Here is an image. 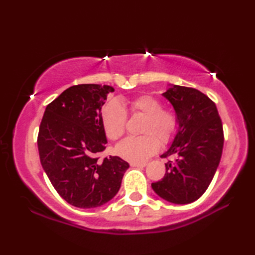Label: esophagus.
Returning <instances> with one entry per match:
<instances>
[{"label": "esophagus", "instance_id": "1", "mask_svg": "<svg viewBox=\"0 0 255 255\" xmlns=\"http://www.w3.org/2000/svg\"><path fill=\"white\" fill-rule=\"evenodd\" d=\"M130 165L131 166H141V167H143V166L147 165V163H145V162H130Z\"/></svg>", "mask_w": 255, "mask_h": 255}]
</instances>
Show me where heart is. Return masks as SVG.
Returning a JSON list of instances; mask_svg holds the SVG:
<instances>
[{"instance_id":"b5f03b06","label":"heart","mask_w":255,"mask_h":255,"mask_svg":"<svg viewBox=\"0 0 255 255\" xmlns=\"http://www.w3.org/2000/svg\"><path fill=\"white\" fill-rule=\"evenodd\" d=\"M129 110L133 115L145 117L139 137H128L119 142L116 152L125 160L142 162L160 148V141L171 142L178 130V117L174 111L162 107L160 100L152 95H140L129 101ZM102 124L106 136L118 140L126 131L127 113L116 101L110 102L102 110Z\"/></svg>"}]
</instances>
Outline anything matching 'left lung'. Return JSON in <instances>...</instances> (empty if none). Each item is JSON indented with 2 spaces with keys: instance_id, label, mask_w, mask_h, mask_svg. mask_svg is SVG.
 Instances as JSON below:
<instances>
[{
  "instance_id": "8db88e82",
  "label": "left lung",
  "mask_w": 255,
  "mask_h": 255,
  "mask_svg": "<svg viewBox=\"0 0 255 255\" xmlns=\"http://www.w3.org/2000/svg\"><path fill=\"white\" fill-rule=\"evenodd\" d=\"M163 95L178 117V130L170 149L161 158L165 175L151 184L153 191L173 204H189L208 188L223 154L224 129L215 103L202 92L173 85Z\"/></svg>"
}]
</instances>
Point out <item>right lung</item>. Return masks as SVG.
Returning a JSON list of instances; mask_svg holds the SVG:
<instances>
[{"label":"right lung","mask_w":255,"mask_h":255,"mask_svg":"<svg viewBox=\"0 0 255 255\" xmlns=\"http://www.w3.org/2000/svg\"><path fill=\"white\" fill-rule=\"evenodd\" d=\"M110 85L79 84L48 104L38 133L42 169L70 205L94 208L115 196L129 167L119 156L100 160L107 143L102 106Z\"/></svg>","instance_id":"obj_1"}]
</instances>
